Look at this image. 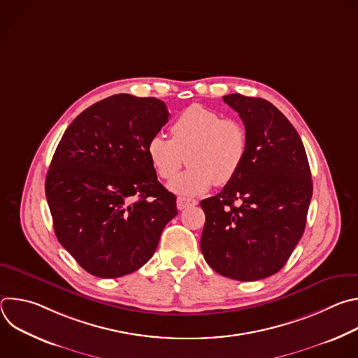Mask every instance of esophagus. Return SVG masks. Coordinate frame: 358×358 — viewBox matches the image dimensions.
I'll return each instance as SVG.
<instances>
[{"mask_svg":"<svg viewBox=\"0 0 358 358\" xmlns=\"http://www.w3.org/2000/svg\"><path fill=\"white\" fill-rule=\"evenodd\" d=\"M196 201L195 199H191V198H185V196H178L177 198V208L181 211V210H185L188 207H192V206H196Z\"/></svg>","mask_w":358,"mask_h":358,"instance_id":"1","label":"esophagus"}]
</instances>
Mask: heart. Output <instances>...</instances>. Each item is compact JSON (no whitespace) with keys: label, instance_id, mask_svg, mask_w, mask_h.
I'll return each instance as SVG.
<instances>
[{"label":"heart","instance_id":"1","mask_svg":"<svg viewBox=\"0 0 358 358\" xmlns=\"http://www.w3.org/2000/svg\"><path fill=\"white\" fill-rule=\"evenodd\" d=\"M171 138L157 133L147 143V155L160 178L171 181L189 164L188 171L171 188L182 194H199L211 184L225 185L241 171L248 156L245 124L221 113L191 105L171 124Z\"/></svg>","mask_w":358,"mask_h":358}]
</instances>
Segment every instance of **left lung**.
<instances>
[{"label":"left lung","instance_id":"left-lung-1","mask_svg":"<svg viewBox=\"0 0 358 358\" xmlns=\"http://www.w3.org/2000/svg\"><path fill=\"white\" fill-rule=\"evenodd\" d=\"M222 99L239 113L249 147L238 176L201 201V252L225 278L259 280L285 266L304 232L313 194L310 167L296 129L271 101L239 93Z\"/></svg>","mask_w":358,"mask_h":358}]
</instances>
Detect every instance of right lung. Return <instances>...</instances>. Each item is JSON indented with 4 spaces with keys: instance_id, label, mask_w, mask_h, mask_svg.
<instances>
[{
    "instance_id": "1",
    "label": "right lung",
    "mask_w": 358,
    "mask_h": 358,
    "mask_svg": "<svg viewBox=\"0 0 358 358\" xmlns=\"http://www.w3.org/2000/svg\"><path fill=\"white\" fill-rule=\"evenodd\" d=\"M169 116L160 99L113 94L83 110L55 150L45 180L54 229L90 275L141 268L178 213L147 155Z\"/></svg>"
}]
</instances>
